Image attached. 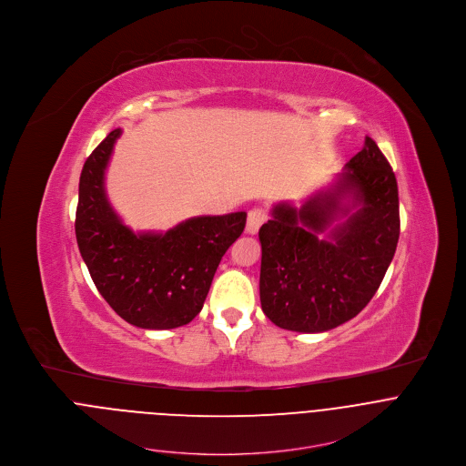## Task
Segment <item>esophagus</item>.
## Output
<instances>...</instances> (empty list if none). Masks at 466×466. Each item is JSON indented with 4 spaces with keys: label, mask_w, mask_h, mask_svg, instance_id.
<instances>
[{
    "label": "esophagus",
    "mask_w": 466,
    "mask_h": 466,
    "mask_svg": "<svg viewBox=\"0 0 466 466\" xmlns=\"http://www.w3.org/2000/svg\"><path fill=\"white\" fill-rule=\"evenodd\" d=\"M266 220V209H264V208H260V206L253 208V209L248 213V224H246V231H248L249 235H255V233H258L260 226H262Z\"/></svg>",
    "instance_id": "esophagus-1"
}]
</instances>
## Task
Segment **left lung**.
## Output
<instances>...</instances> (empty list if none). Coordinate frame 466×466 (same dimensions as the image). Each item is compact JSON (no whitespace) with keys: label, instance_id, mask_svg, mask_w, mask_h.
Wrapping results in <instances>:
<instances>
[{"label":"left lung","instance_id":"obj_1","mask_svg":"<svg viewBox=\"0 0 466 466\" xmlns=\"http://www.w3.org/2000/svg\"><path fill=\"white\" fill-rule=\"evenodd\" d=\"M258 237L260 301L276 327L318 333L350 321L375 296L397 251L399 185L391 165L366 136L330 188L299 209L276 204Z\"/></svg>","mask_w":466,"mask_h":466}]
</instances>
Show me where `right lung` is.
Masks as SVG:
<instances>
[{"instance_id": "1", "label": "right lung", "mask_w": 466, "mask_h": 466, "mask_svg": "<svg viewBox=\"0 0 466 466\" xmlns=\"http://www.w3.org/2000/svg\"><path fill=\"white\" fill-rule=\"evenodd\" d=\"M122 129L86 159L75 218L76 244L109 307L145 330L188 325L202 309L215 270L246 228V211L192 217L167 233H134L109 204L104 176Z\"/></svg>"}]
</instances>
